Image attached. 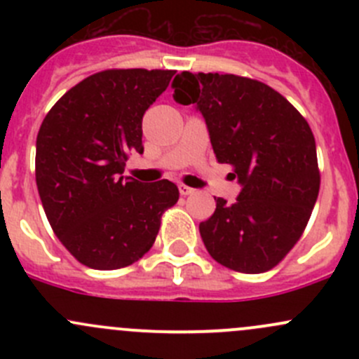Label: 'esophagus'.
Returning <instances> with one entry per match:
<instances>
[{
  "label": "esophagus",
  "instance_id": "obj_1",
  "mask_svg": "<svg viewBox=\"0 0 359 359\" xmlns=\"http://www.w3.org/2000/svg\"><path fill=\"white\" fill-rule=\"evenodd\" d=\"M179 191H180V194H182V196H189V194H193L194 191H196V189H193V187L184 186V184H180V186H179Z\"/></svg>",
  "mask_w": 359,
  "mask_h": 359
}]
</instances>
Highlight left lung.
I'll use <instances>...</instances> for the list:
<instances>
[{"instance_id":"left-lung-1","label":"left lung","mask_w":359,"mask_h":359,"mask_svg":"<svg viewBox=\"0 0 359 359\" xmlns=\"http://www.w3.org/2000/svg\"><path fill=\"white\" fill-rule=\"evenodd\" d=\"M173 99L205 118L219 163L241 186L233 205L200 224L210 255L238 273L273 269L302 236L320 193L316 142L299 111L271 86L234 74L184 71Z\"/></svg>"}]
</instances>
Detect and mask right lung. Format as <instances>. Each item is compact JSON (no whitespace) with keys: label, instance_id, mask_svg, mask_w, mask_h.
<instances>
[{"label":"right lung","instance_id":"right-lung-1","mask_svg":"<svg viewBox=\"0 0 359 359\" xmlns=\"http://www.w3.org/2000/svg\"><path fill=\"white\" fill-rule=\"evenodd\" d=\"M175 71L107 69L64 93L36 139V184L62 245L92 269L137 262L153 247L166 208L179 200L170 180L125 177L128 154L144 153L142 116Z\"/></svg>","mask_w":359,"mask_h":359}]
</instances>
